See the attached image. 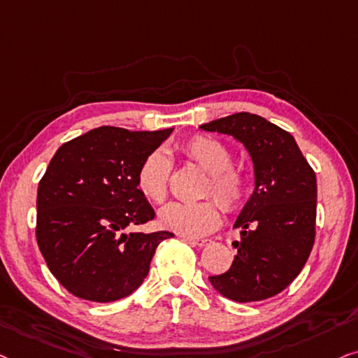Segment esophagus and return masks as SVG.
<instances>
[{
  "mask_svg": "<svg viewBox=\"0 0 358 358\" xmlns=\"http://www.w3.org/2000/svg\"><path fill=\"white\" fill-rule=\"evenodd\" d=\"M186 241L191 243V244H196V246H199V248L210 244V239H207V238H188V236H186Z\"/></svg>",
  "mask_w": 358,
  "mask_h": 358,
  "instance_id": "34e87169",
  "label": "esophagus"
}]
</instances>
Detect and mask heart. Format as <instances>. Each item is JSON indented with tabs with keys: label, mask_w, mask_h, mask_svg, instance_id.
Segmentation results:
<instances>
[{
	"label": "heart",
	"mask_w": 358,
	"mask_h": 358,
	"mask_svg": "<svg viewBox=\"0 0 358 358\" xmlns=\"http://www.w3.org/2000/svg\"><path fill=\"white\" fill-rule=\"evenodd\" d=\"M186 157L199 164L209 173L206 194H213L227 212L241 209L248 196L249 181L243 169L233 165V154L223 143L209 136H193L180 146ZM172 162L162 149H154L143 159L136 173L140 193L154 204H162L169 196ZM165 230L199 238L215 230L220 223V209L212 199L201 202H172L159 212Z\"/></svg>",
	"instance_id": "1"
}]
</instances>
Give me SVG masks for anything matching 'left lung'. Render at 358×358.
<instances>
[{
	"mask_svg": "<svg viewBox=\"0 0 358 358\" xmlns=\"http://www.w3.org/2000/svg\"><path fill=\"white\" fill-rule=\"evenodd\" d=\"M233 136L254 164V191L234 228L241 239L225 273L209 276L223 297L254 302L294 281L315 241L317 178L291 133L264 117L238 112L199 127Z\"/></svg>",
	"mask_w": 358,
	"mask_h": 358,
	"instance_id": "obj_1",
	"label": "left lung"
}]
</instances>
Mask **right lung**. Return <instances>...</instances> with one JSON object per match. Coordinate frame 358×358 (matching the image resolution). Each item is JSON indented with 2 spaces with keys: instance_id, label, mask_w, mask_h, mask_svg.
I'll list each match as a JSON object with an SVG mask.
<instances>
[{
  "instance_id": "right-lung-1",
  "label": "right lung",
  "mask_w": 358,
  "mask_h": 358,
  "mask_svg": "<svg viewBox=\"0 0 358 358\" xmlns=\"http://www.w3.org/2000/svg\"><path fill=\"white\" fill-rule=\"evenodd\" d=\"M172 131L99 127L52 156L36 194V243L48 268L73 296L93 302L130 296L148 276L159 244L173 236L127 231L154 218L136 173Z\"/></svg>"
}]
</instances>
